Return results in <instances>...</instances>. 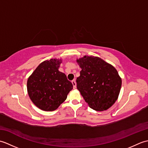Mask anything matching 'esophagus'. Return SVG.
<instances>
[{
    "mask_svg": "<svg viewBox=\"0 0 148 148\" xmlns=\"http://www.w3.org/2000/svg\"><path fill=\"white\" fill-rule=\"evenodd\" d=\"M72 85H73V88L76 89V81H75V79L72 81Z\"/></svg>",
    "mask_w": 148,
    "mask_h": 148,
    "instance_id": "34e87169",
    "label": "esophagus"
}]
</instances>
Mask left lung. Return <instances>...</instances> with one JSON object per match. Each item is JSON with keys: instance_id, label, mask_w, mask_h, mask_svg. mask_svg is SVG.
Returning a JSON list of instances; mask_svg holds the SVG:
<instances>
[{"instance_id": "1", "label": "left lung", "mask_w": 148, "mask_h": 148, "mask_svg": "<svg viewBox=\"0 0 148 148\" xmlns=\"http://www.w3.org/2000/svg\"><path fill=\"white\" fill-rule=\"evenodd\" d=\"M81 71L77 88L90 108L97 111L108 109L117 100L121 78L112 65L97 56H84L76 60Z\"/></svg>"}]
</instances>
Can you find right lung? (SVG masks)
Masks as SVG:
<instances>
[{
    "label": "right lung",
    "instance_id": "right-lung-1",
    "mask_svg": "<svg viewBox=\"0 0 148 148\" xmlns=\"http://www.w3.org/2000/svg\"><path fill=\"white\" fill-rule=\"evenodd\" d=\"M62 62L61 59L56 58L42 62L27 80L30 99L42 111H55L73 88L66 75L58 71Z\"/></svg>",
    "mask_w": 148,
    "mask_h": 148
}]
</instances>
